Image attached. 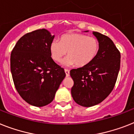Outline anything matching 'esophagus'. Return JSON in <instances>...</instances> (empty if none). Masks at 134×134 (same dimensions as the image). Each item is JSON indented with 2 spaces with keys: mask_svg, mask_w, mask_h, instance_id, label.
Listing matches in <instances>:
<instances>
[{
  "mask_svg": "<svg viewBox=\"0 0 134 134\" xmlns=\"http://www.w3.org/2000/svg\"><path fill=\"white\" fill-rule=\"evenodd\" d=\"M65 73H66V77H69L70 76V71L68 70L67 69H65Z\"/></svg>",
  "mask_w": 134,
  "mask_h": 134,
  "instance_id": "1",
  "label": "esophagus"
}]
</instances>
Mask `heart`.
<instances>
[{
  "mask_svg": "<svg viewBox=\"0 0 134 134\" xmlns=\"http://www.w3.org/2000/svg\"><path fill=\"white\" fill-rule=\"evenodd\" d=\"M99 51V42L97 38L80 33L65 34L59 41H52L50 44L51 55L56 62H61L67 52L68 56L62 62L66 66H87L95 59Z\"/></svg>",
  "mask_w": 134,
  "mask_h": 134,
  "instance_id": "1",
  "label": "heart"
}]
</instances>
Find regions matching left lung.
<instances>
[{
    "instance_id": "1",
    "label": "left lung",
    "mask_w": 134,
    "mask_h": 134,
    "mask_svg": "<svg viewBox=\"0 0 134 134\" xmlns=\"http://www.w3.org/2000/svg\"><path fill=\"white\" fill-rule=\"evenodd\" d=\"M92 34L99 42L97 57L87 66L70 72L74 81L72 97L83 107L96 105L106 99L114 89L120 70V52L112 40L99 32Z\"/></svg>"
}]
</instances>
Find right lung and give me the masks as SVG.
<instances>
[{"label":"right lung","instance_id":"1","mask_svg":"<svg viewBox=\"0 0 134 134\" xmlns=\"http://www.w3.org/2000/svg\"><path fill=\"white\" fill-rule=\"evenodd\" d=\"M55 35L45 29L25 34L18 41L10 58L15 89L26 103L43 107L54 99L66 77L52 59L50 44Z\"/></svg>","mask_w":134,"mask_h":134}]
</instances>
